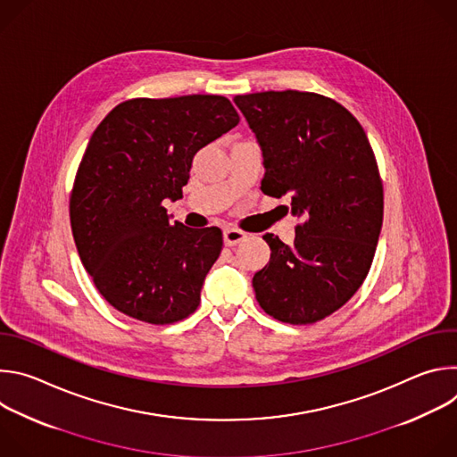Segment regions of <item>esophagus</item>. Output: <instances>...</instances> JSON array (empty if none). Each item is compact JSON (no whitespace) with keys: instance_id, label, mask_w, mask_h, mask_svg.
<instances>
[{"instance_id":"34e87169","label":"esophagus","mask_w":457,"mask_h":457,"mask_svg":"<svg viewBox=\"0 0 457 457\" xmlns=\"http://www.w3.org/2000/svg\"><path fill=\"white\" fill-rule=\"evenodd\" d=\"M222 235H224V244L226 245H235V244H238L245 238V233L237 229V228H226Z\"/></svg>"}]
</instances>
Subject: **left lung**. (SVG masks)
I'll list each match as a JSON object with an SVG mask.
<instances>
[{
	"instance_id": "left-lung-1",
	"label": "left lung",
	"mask_w": 457,
	"mask_h": 457,
	"mask_svg": "<svg viewBox=\"0 0 457 457\" xmlns=\"http://www.w3.org/2000/svg\"><path fill=\"white\" fill-rule=\"evenodd\" d=\"M262 152V189L291 197L300 219L295 242L266 233L271 256L253 289L268 314L314 323L340 309L363 284L383 222L378 164L356 117L312 92L235 96ZM289 210V208H287Z\"/></svg>"
}]
</instances>
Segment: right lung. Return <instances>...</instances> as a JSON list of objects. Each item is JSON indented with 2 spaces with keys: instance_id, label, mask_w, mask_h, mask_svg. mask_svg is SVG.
I'll use <instances>...</instances> for the list:
<instances>
[{
  "instance_id": "right-lung-1",
  "label": "right lung",
  "mask_w": 457,
  "mask_h": 457,
  "mask_svg": "<svg viewBox=\"0 0 457 457\" xmlns=\"http://www.w3.org/2000/svg\"><path fill=\"white\" fill-rule=\"evenodd\" d=\"M237 124L226 97L195 94L124 101L96 128L71 224L85 270L117 311L162 325L197 309L222 231L171 222L162 203L182 197L195 154Z\"/></svg>"
}]
</instances>
